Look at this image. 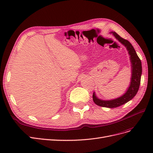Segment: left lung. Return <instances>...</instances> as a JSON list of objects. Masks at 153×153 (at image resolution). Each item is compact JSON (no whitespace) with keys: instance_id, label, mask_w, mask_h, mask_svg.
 I'll use <instances>...</instances> for the list:
<instances>
[{"instance_id":"obj_1","label":"left lung","mask_w":153,"mask_h":153,"mask_svg":"<svg viewBox=\"0 0 153 153\" xmlns=\"http://www.w3.org/2000/svg\"><path fill=\"white\" fill-rule=\"evenodd\" d=\"M112 33L115 38L120 43L123 44L128 50L131 62V76L130 84H129L126 92L123 96L119 97L117 98L111 100H103L98 98L96 96L95 92H94L93 95H92L94 102L98 106L110 108H116L119 106H121L126 103L135 97L137 93L138 89H139L142 71L141 61L137 55L136 51L134 49L132 45L128 40L124 39L122 38L121 37H120L115 32H112Z\"/></svg>"}]
</instances>
